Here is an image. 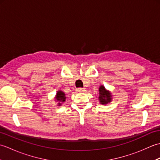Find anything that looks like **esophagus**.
<instances>
[{
  "label": "esophagus",
  "instance_id": "34e87169",
  "mask_svg": "<svg viewBox=\"0 0 160 160\" xmlns=\"http://www.w3.org/2000/svg\"><path fill=\"white\" fill-rule=\"evenodd\" d=\"M86 91L85 88H78V89H77L78 92H84V91Z\"/></svg>",
  "mask_w": 160,
  "mask_h": 160
}]
</instances>
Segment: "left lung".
<instances>
[{
  "mask_svg": "<svg viewBox=\"0 0 160 160\" xmlns=\"http://www.w3.org/2000/svg\"><path fill=\"white\" fill-rule=\"evenodd\" d=\"M99 100L101 104H106L108 102H110L111 100V93L107 91L104 86H100L99 88Z\"/></svg>",
  "mask_w": 160,
  "mask_h": 160,
  "instance_id": "1",
  "label": "left lung"
}]
</instances>
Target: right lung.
<instances>
[{"label":"right lung","mask_w":160,"mask_h":160,"mask_svg":"<svg viewBox=\"0 0 160 160\" xmlns=\"http://www.w3.org/2000/svg\"><path fill=\"white\" fill-rule=\"evenodd\" d=\"M56 99V100L59 101V102H64V101H65V99H66L65 94H64L62 91H58L57 92ZM58 104L60 105L61 104L58 103Z\"/></svg>","instance_id":"right-lung-1"}]
</instances>
